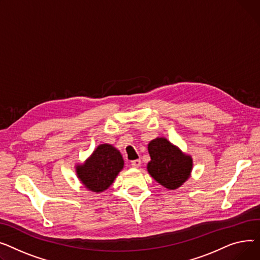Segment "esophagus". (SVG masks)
Wrapping results in <instances>:
<instances>
[{
    "instance_id": "obj_1",
    "label": "esophagus",
    "mask_w": 260,
    "mask_h": 260,
    "mask_svg": "<svg viewBox=\"0 0 260 260\" xmlns=\"http://www.w3.org/2000/svg\"><path fill=\"white\" fill-rule=\"evenodd\" d=\"M141 164H142L141 159H135V160H132V161H131V166H132L133 168H139V167L141 166Z\"/></svg>"
}]
</instances>
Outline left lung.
<instances>
[{"label":"left lung","mask_w":260,"mask_h":260,"mask_svg":"<svg viewBox=\"0 0 260 260\" xmlns=\"http://www.w3.org/2000/svg\"><path fill=\"white\" fill-rule=\"evenodd\" d=\"M151 160L148 173L168 190L178 189L191 176L192 156L182 152L165 137H156L148 145Z\"/></svg>","instance_id":"obj_1"}]
</instances>
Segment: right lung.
<instances>
[{"instance_id":"right-lung-1","label":"right lung","mask_w":260,"mask_h":260,"mask_svg":"<svg viewBox=\"0 0 260 260\" xmlns=\"http://www.w3.org/2000/svg\"><path fill=\"white\" fill-rule=\"evenodd\" d=\"M124 164L119 150L109 144H101L83 164L75 165V172L87 190L101 193L113 184Z\"/></svg>"}]
</instances>
